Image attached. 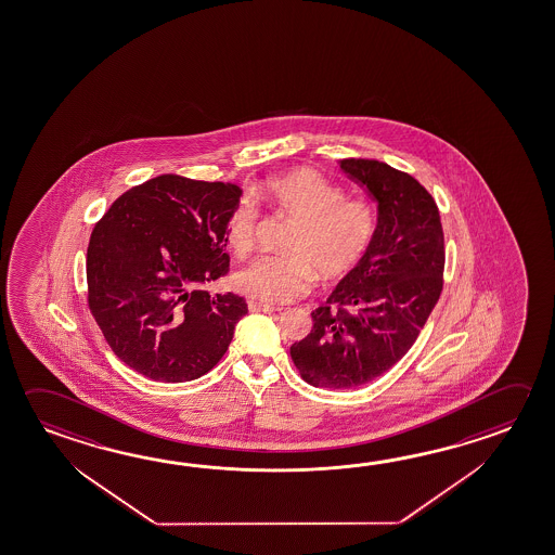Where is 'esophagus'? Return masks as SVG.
I'll return each mask as SVG.
<instances>
[{
    "mask_svg": "<svg viewBox=\"0 0 555 555\" xmlns=\"http://www.w3.org/2000/svg\"><path fill=\"white\" fill-rule=\"evenodd\" d=\"M247 308L251 311H264V313H274V311H281L279 308H274V306H269V304H261V301H249L247 304Z\"/></svg>",
    "mask_w": 555,
    "mask_h": 555,
    "instance_id": "1",
    "label": "esophagus"
}]
</instances>
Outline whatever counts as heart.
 Here are the masks:
<instances>
[{
	"label": "heart",
	"mask_w": 555,
	"mask_h": 555,
	"mask_svg": "<svg viewBox=\"0 0 555 555\" xmlns=\"http://www.w3.org/2000/svg\"><path fill=\"white\" fill-rule=\"evenodd\" d=\"M255 196L294 222L286 254L259 257L234 274V286L255 301L284 304L308 294L313 274L323 282L345 279L362 261L376 234L369 201L345 196L339 185L301 167L269 177ZM259 234V210L244 201L225 225V240L237 257L251 254Z\"/></svg>",
	"instance_id": "b5f03b06"
}]
</instances>
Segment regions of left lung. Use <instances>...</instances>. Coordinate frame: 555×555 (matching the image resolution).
<instances>
[{"label":"left lung","instance_id":"1","mask_svg":"<svg viewBox=\"0 0 555 555\" xmlns=\"http://www.w3.org/2000/svg\"><path fill=\"white\" fill-rule=\"evenodd\" d=\"M339 166L378 203V225L354 271L311 311L308 337L291 347L313 388H359L388 372L417 340L444 284V232L427 189L378 159Z\"/></svg>","mask_w":555,"mask_h":555}]
</instances>
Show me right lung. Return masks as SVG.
<instances>
[{"label": "right lung", "mask_w": 555, "mask_h": 555, "mask_svg": "<svg viewBox=\"0 0 555 555\" xmlns=\"http://www.w3.org/2000/svg\"><path fill=\"white\" fill-rule=\"evenodd\" d=\"M242 189L154 177L118 196L88 247L89 310L127 366L179 384L215 369L247 304L206 291L230 271L225 225Z\"/></svg>", "instance_id": "1"}]
</instances>
